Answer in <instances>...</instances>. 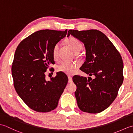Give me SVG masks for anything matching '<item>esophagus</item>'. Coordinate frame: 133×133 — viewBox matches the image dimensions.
Returning a JSON list of instances; mask_svg holds the SVG:
<instances>
[{"label":"esophagus","mask_w":133,"mask_h":133,"mask_svg":"<svg viewBox=\"0 0 133 133\" xmlns=\"http://www.w3.org/2000/svg\"><path fill=\"white\" fill-rule=\"evenodd\" d=\"M68 78H69V83H72V77H70V76H68Z\"/></svg>","instance_id":"esophagus-1"}]
</instances>
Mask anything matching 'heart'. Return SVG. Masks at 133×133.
<instances>
[{"label":"heart","instance_id":"b5f03b06","mask_svg":"<svg viewBox=\"0 0 133 133\" xmlns=\"http://www.w3.org/2000/svg\"><path fill=\"white\" fill-rule=\"evenodd\" d=\"M64 43L75 52H79L83 49L82 43L79 39L74 37L67 38L64 41ZM58 51L59 44H56L52 49V56L55 60L57 59L58 58ZM75 67L76 66L75 64L72 63V62H63L58 67V69L59 71L63 72L66 74L70 75L74 72Z\"/></svg>","mask_w":133,"mask_h":133}]
</instances>
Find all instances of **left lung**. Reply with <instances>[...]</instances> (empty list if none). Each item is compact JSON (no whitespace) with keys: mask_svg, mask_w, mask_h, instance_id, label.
Wrapping results in <instances>:
<instances>
[{"mask_svg":"<svg viewBox=\"0 0 133 133\" xmlns=\"http://www.w3.org/2000/svg\"><path fill=\"white\" fill-rule=\"evenodd\" d=\"M71 35L83 43L86 61L82 71L93 76L92 79L75 75V96L79 108L88 113H99L106 109L116 98L123 81L122 57L114 44L97 30H70Z\"/></svg>","mask_w":133,"mask_h":133,"instance_id":"1","label":"left lung"}]
</instances>
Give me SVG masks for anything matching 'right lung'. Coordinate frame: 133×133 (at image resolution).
Wrapping results in <instances>:
<instances>
[{
    "label": "right lung",
    "mask_w": 133,
    "mask_h": 133,
    "mask_svg": "<svg viewBox=\"0 0 133 133\" xmlns=\"http://www.w3.org/2000/svg\"><path fill=\"white\" fill-rule=\"evenodd\" d=\"M64 31L39 30L25 38L17 47L12 63V75L16 92L30 109L46 112L54 110L68 78L56 73L50 81L45 72L54 64L52 49L66 36Z\"/></svg>",
    "instance_id": "right-lung-1"
}]
</instances>
